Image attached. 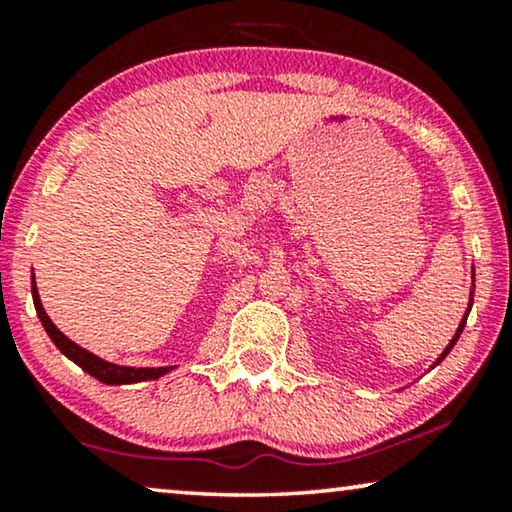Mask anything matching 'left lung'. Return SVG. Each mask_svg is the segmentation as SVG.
I'll return each mask as SVG.
<instances>
[{"label":"left lung","instance_id":"obj_1","mask_svg":"<svg viewBox=\"0 0 512 512\" xmlns=\"http://www.w3.org/2000/svg\"><path fill=\"white\" fill-rule=\"evenodd\" d=\"M471 307H473V291H471V300H468V310H466V314H464V319H461V324H459V328H457V333H454V338L450 340V345H447V347H445V352L438 356V359H436V363H433V366H431V368H436V366H438V363H440V361H443V359H445V356L452 352V347H454V345H457L459 335H461V331H464V326H466V319H468V312H471Z\"/></svg>","mask_w":512,"mask_h":512}]
</instances>
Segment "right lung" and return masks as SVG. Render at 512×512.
<instances>
[{
    "label": "right lung",
    "instance_id": "obj_1",
    "mask_svg": "<svg viewBox=\"0 0 512 512\" xmlns=\"http://www.w3.org/2000/svg\"><path fill=\"white\" fill-rule=\"evenodd\" d=\"M32 300H34V310H37V317L41 321V326L46 328L48 338L53 340V345L60 349L62 354L67 356L69 361H74L76 366L86 370L88 375H93L95 380H100L104 384H135V382H146V380H158L174 370V366H163V368H130V366H116V363H109L95 356L88 349H83L67 338L65 333L60 331L58 326L48 319V314L41 305L39 291H37V282H34V272H32Z\"/></svg>",
    "mask_w": 512,
    "mask_h": 512
}]
</instances>
